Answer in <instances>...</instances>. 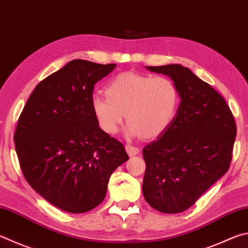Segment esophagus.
Returning a JSON list of instances; mask_svg holds the SVG:
<instances>
[{
    "instance_id": "1",
    "label": "esophagus",
    "mask_w": 248,
    "mask_h": 248,
    "mask_svg": "<svg viewBox=\"0 0 248 248\" xmlns=\"http://www.w3.org/2000/svg\"><path fill=\"white\" fill-rule=\"evenodd\" d=\"M125 151H127V153L130 156H136L140 153V148L137 146L130 145V144H127V145H125Z\"/></svg>"
}]
</instances>
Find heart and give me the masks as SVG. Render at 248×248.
Wrapping results in <instances>:
<instances>
[{"label": "heart", "mask_w": 248, "mask_h": 248, "mask_svg": "<svg viewBox=\"0 0 248 248\" xmlns=\"http://www.w3.org/2000/svg\"><path fill=\"white\" fill-rule=\"evenodd\" d=\"M105 93L94 95L91 105L100 128L110 136L118 133L125 114L127 136L157 138L170 127L179 108V89L166 76L125 71L109 80Z\"/></svg>", "instance_id": "obj_1"}]
</instances>
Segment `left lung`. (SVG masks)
I'll list each match as a JSON object with an SVG mask.
<instances>
[{
    "instance_id": "1",
    "label": "left lung",
    "mask_w": 248,
    "mask_h": 248,
    "mask_svg": "<svg viewBox=\"0 0 248 248\" xmlns=\"http://www.w3.org/2000/svg\"><path fill=\"white\" fill-rule=\"evenodd\" d=\"M146 68L169 76L181 102L170 127L143 148V195L161 213H182L230 167L236 124L224 98L186 67Z\"/></svg>"
}]
</instances>
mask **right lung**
<instances>
[{
    "label": "right lung",
    "instance_id": "1",
    "mask_svg": "<svg viewBox=\"0 0 248 248\" xmlns=\"http://www.w3.org/2000/svg\"><path fill=\"white\" fill-rule=\"evenodd\" d=\"M116 64L74 60L40 82L14 134L24 177L57 208L81 214L104 200L111 173L129 159L124 144L100 128L94 84Z\"/></svg>",
    "mask_w": 248,
    "mask_h": 248
}]
</instances>
